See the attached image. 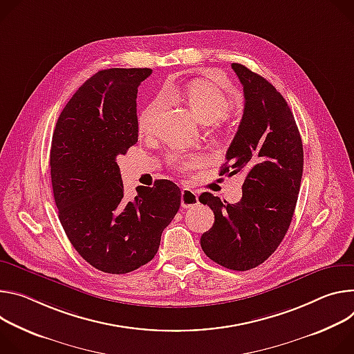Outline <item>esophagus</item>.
<instances>
[{
  "mask_svg": "<svg viewBox=\"0 0 354 354\" xmlns=\"http://www.w3.org/2000/svg\"><path fill=\"white\" fill-rule=\"evenodd\" d=\"M197 204H198V195L189 188H183L181 189V207L189 208V207H194Z\"/></svg>",
  "mask_w": 354,
  "mask_h": 354,
  "instance_id": "1",
  "label": "esophagus"
}]
</instances>
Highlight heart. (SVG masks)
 I'll return each instance as SVG.
<instances>
[{"label":"heart","mask_w":354,"mask_h":354,"mask_svg":"<svg viewBox=\"0 0 354 354\" xmlns=\"http://www.w3.org/2000/svg\"><path fill=\"white\" fill-rule=\"evenodd\" d=\"M165 95H159L154 98L139 115V121H138V128L139 133L142 135H149L154 129V122H156V116L159 113L163 100L171 98V100H178L183 98L189 108L191 113L197 118V120L201 124H214L222 118H225L230 109H232V101L226 95V93L219 88L218 86L198 80L191 83L185 94L181 95L176 87H166L163 91ZM169 163L174 166L178 170H188L192 169L194 166H197L201 163V157L195 156V154H187L181 151H176L169 156Z\"/></svg>","instance_id":"b5f03b06"}]
</instances>
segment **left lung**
Wrapping results in <instances>:
<instances>
[{
	"instance_id": "left-lung-1",
	"label": "left lung",
	"mask_w": 354,
	"mask_h": 354,
	"mask_svg": "<svg viewBox=\"0 0 354 354\" xmlns=\"http://www.w3.org/2000/svg\"><path fill=\"white\" fill-rule=\"evenodd\" d=\"M243 86L245 109L219 176L243 174L242 200L227 204L203 192L215 215L201 248L215 263L246 271L266 261L290 227L304 169L302 140L284 97L264 77L232 63Z\"/></svg>"
}]
</instances>
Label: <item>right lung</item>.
<instances>
[{
  "label": "right lung",
  "mask_w": 354,
  "mask_h": 354,
  "mask_svg": "<svg viewBox=\"0 0 354 354\" xmlns=\"http://www.w3.org/2000/svg\"><path fill=\"white\" fill-rule=\"evenodd\" d=\"M150 68L95 73L63 108L52 138L50 176L60 223L93 267L125 274L149 263L176 216L181 191L170 180L125 198L116 157L138 142L136 97Z\"/></svg>",
  "instance_id": "1"
}]
</instances>
